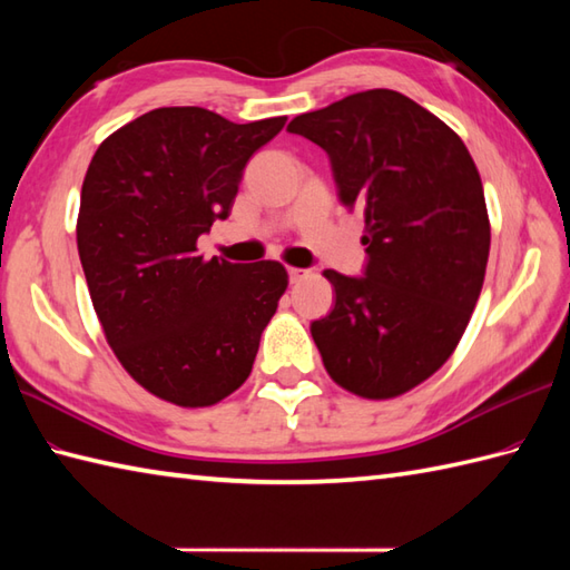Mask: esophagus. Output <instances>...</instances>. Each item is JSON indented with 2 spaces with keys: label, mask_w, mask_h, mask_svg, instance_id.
I'll list each match as a JSON object with an SVG mask.
<instances>
[{
  "label": "esophagus",
  "mask_w": 570,
  "mask_h": 570,
  "mask_svg": "<svg viewBox=\"0 0 570 570\" xmlns=\"http://www.w3.org/2000/svg\"><path fill=\"white\" fill-rule=\"evenodd\" d=\"M306 274H308L306 269H296V266H288V282H292V284L301 282V278H304Z\"/></svg>",
  "instance_id": "1"
}]
</instances>
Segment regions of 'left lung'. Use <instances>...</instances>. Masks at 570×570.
<instances>
[{
  "mask_svg": "<svg viewBox=\"0 0 570 570\" xmlns=\"http://www.w3.org/2000/svg\"><path fill=\"white\" fill-rule=\"evenodd\" d=\"M331 156L337 196L365 217V276L325 269L328 316L311 323L335 384L362 399L414 390L453 355L475 308L490 217L463 139L394 90L347 95L292 119Z\"/></svg>",
  "mask_w": 570,
  "mask_h": 570,
  "instance_id": "obj_1",
  "label": "left lung"
}]
</instances>
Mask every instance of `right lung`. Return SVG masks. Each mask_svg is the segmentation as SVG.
Returning <instances> with one entry per match:
<instances>
[{
    "mask_svg": "<svg viewBox=\"0 0 570 570\" xmlns=\"http://www.w3.org/2000/svg\"><path fill=\"white\" fill-rule=\"evenodd\" d=\"M284 125L159 107L107 137L88 166L76 233L92 306L131 380L164 402L213 406L249 377L288 274L272 259L205 262L196 245Z\"/></svg>",
    "mask_w": 570,
    "mask_h": 570,
    "instance_id": "add662e5",
    "label": "right lung"
}]
</instances>
